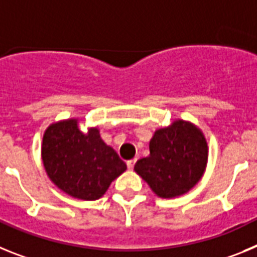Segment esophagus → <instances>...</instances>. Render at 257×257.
Segmentation results:
<instances>
[{"label":"esophagus","instance_id":"1","mask_svg":"<svg viewBox=\"0 0 257 257\" xmlns=\"http://www.w3.org/2000/svg\"><path fill=\"white\" fill-rule=\"evenodd\" d=\"M135 163H136L135 158H134V160L127 161V167H128V169H130V170H133V169H134V166H135Z\"/></svg>","mask_w":257,"mask_h":257}]
</instances>
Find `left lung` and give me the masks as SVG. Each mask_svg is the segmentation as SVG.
I'll list each match as a JSON object with an SVG mask.
<instances>
[{
  "instance_id": "left-lung-1",
  "label": "left lung",
  "mask_w": 257,
  "mask_h": 257,
  "mask_svg": "<svg viewBox=\"0 0 257 257\" xmlns=\"http://www.w3.org/2000/svg\"><path fill=\"white\" fill-rule=\"evenodd\" d=\"M151 154L136 162L135 172L161 198L189 192L203 176L208 158L206 138L198 127L183 119L154 133Z\"/></svg>"
}]
</instances>
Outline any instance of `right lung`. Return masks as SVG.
<instances>
[{"label":"right lung","instance_id":"obj_1","mask_svg":"<svg viewBox=\"0 0 257 257\" xmlns=\"http://www.w3.org/2000/svg\"><path fill=\"white\" fill-rule=\"evenodd\" d=\"M42 162L50 180L70 197L95 201L127 166L100 138L96 127L82 133L70 118L47 127L42 140Z\"/></svg>","mask_w":257,"mask_h":257}]
</instances>
